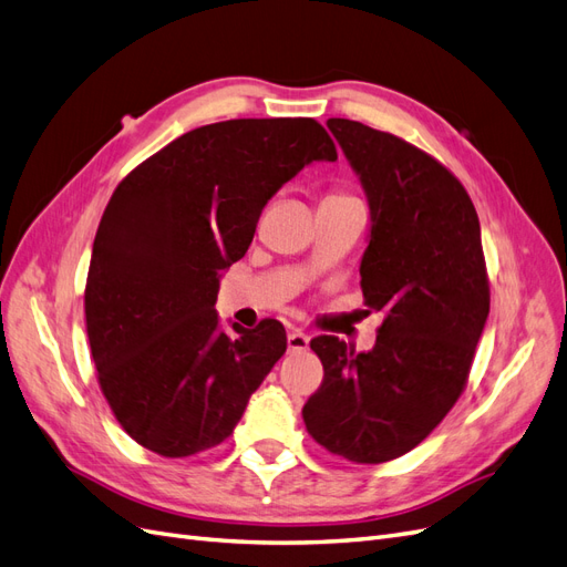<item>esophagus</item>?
Returning a JSON list of instances; mask_svg holds the SVG:
<instances>
[{"label":"esophagus","instance_id":"1","mask_svg":"<svg viewBox=\"0 0 567 567\" xmlns=\"http://www.w3.org/2000/svg\"><path fill=\"white\" fill-rule=\"evenodd\" d=\"M307 348H310V336H305L298 329L288 331V350L290 352H305Z\"/></svg>","mask_w":567,"mask_h":567}]
</instances>
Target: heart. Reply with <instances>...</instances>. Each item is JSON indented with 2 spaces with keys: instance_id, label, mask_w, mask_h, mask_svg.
<instances>
[{
  "instance_id": "heart-1",
  "label": "heart",
  "mask_w": 567,
  "mask_h": 567,
  "mask_svg": "<svg viewBox=\"0 0 567 567\" xmlns=\"http://www.w3.org/2000/svg\"><path fill=\"white\" fill-rule=\"evenodd\" d=\"M336 198H352V196L350 194H342V192H331V194H326L323 200H336Z\"/></svg>"
}]
</instances>
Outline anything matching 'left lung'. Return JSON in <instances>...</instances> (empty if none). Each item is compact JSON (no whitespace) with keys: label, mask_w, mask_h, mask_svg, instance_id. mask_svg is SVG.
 <instances>
[{"label":"left lung","mask_w":567,"mask_h":567,"mask_svg":"<svg viewBox=\"0 0 567 567\" xmlns=\"http://www.w3.org/2000/svg\"><path fill=\"white\" fill-rule=\"evenodd\" d=\"M326 125L369 198L359 274L364 305L383 323L369 352L312 338L323 381L302 419L326 452L383 463L431 435L466 390L489 315L485 252L468 192L431 153L357 120Z\"/></svg>","instance_id":"1"}]
</instances>
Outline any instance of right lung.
Wrapping results in <instances>:
<instances>
[{"label":"right lung","instance_id":"right-lung-1","mask_svg":"<svg viewBox=\"0 0 567 567\" xmlns=\"http://www.w3.org/2000/svg\"><path fill=\"white\" fill-rule=\"evenodd\" d=\"M336 158L315 117H241L182 134L117 184L94 238L84 321L99 388L142 447L182 458L234 433L286 352V329L262 319L219 331V271L246 255L290 177Z\"/></svg>","mask_w":567,"mask_h":567}]
</instances>
